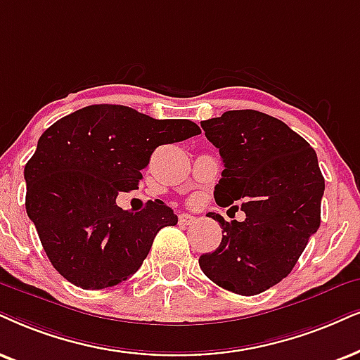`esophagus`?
<instances>
[{
    "mask_svg": "<svg viewBox=\"0 0 360 360\" xmlns=\"http://www.w3.org/2000/svg\"><path fill=\"white\" fill-rule=\"evenodd\" d=\"M194 221H195V217L191 216V214H188V212L179 214V222H181V224H193Z\"/></svg>",
    "mask_w": 360,
    "mask_h": 360,
    "instance_id": "34e87169",
    "label": "esophagus"
}]
</instances>
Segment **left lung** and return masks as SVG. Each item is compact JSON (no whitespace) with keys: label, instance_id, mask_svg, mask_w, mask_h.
<instances>
[{"label":"left lung","instance_id":"left-lung-1","mask_svg":"<svg viewBox=\"0 0 360 360\" xmlns=\"http://www.w3.org/2000/svg\"><path fill=\"white\" fill-rule=\"evenodd\" d=\"M201 127L224 165L214 188L217 206L240 201L245 219L209 212L222 240L199 266L222 289L261 294L288 277L319 229L324 177L317 154L285 122L254 109L226 111Z\"/></svg>","mask_w":360,"mask_h":360}]
</instances>
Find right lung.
Masks as SVG:
<instances>
[{
  "label": "right lung",
  "instance_id": "1",
  "mask_svg": "<svg viewBox=\"0 0 360 360\" xmlns=\"http://www.w3.org/2000/svg\"><path fill=\"white\" fill-rule=\"evenodd\" d=\"M201 133L189 120H154L120 104H93L49 126L25 166L26 212L53 267L71 284L104 289L139 269L177 216L161 199L139 212L116 204L138 189L154 149Z\"/></svg>",
  "mask_w": 360,
  "mask_h": 360
}]
</instances>
